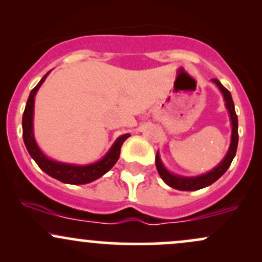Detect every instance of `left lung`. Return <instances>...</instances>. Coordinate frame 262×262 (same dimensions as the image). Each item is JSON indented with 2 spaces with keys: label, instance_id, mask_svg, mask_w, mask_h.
Here are the masks:
<instances>
[{
  "label": "left lung",
  "instance_id": "obj_1",
  "mask_svg": "<svg viewBox=\"0 0 262 262\" xmlns=\"http://www.w3.org/2000/svg\"><path fill=\"white\" fill-rule=\"evenodd\" d=\"M212 82L219 87L221 91V93L224 94V99H225V104L226 108H228L229 113H230V118H231V125H232V133H231V144H230L229 151L226 154L225 159L221 162L214 170L209 171V173L200 175V177H195V178H184V177H178V175H173L169 173L164 165L160 162L159 154L157 153V157H155V165H157L158 173H159L160 178L168 184L169 186L171 188L178 189V190H183V191H192V190H199V189L205 188V186L211 185L212 183L216 182L217 179L225 173L226 170L229 169L230 164H231L232 159H234L235 154H236V149H237V142H238V133H237V116L235 113V107H234V102H232L231 94L230 92L224 87L223 84L217 80L216 78L212 79Z\"/></svg>",
  "mask_w": 262,
  "mask_h": 262
}]
</instances>
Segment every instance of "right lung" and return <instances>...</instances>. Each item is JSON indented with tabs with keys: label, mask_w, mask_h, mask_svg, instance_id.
Instances as JSON below:
<instances>
[{
	"label": "right lung",
	"mask_w": 262,
	"mask_h": 262,
	"mask_svg": "<svg viewBox=\"0 0 262 262\" xmlns=\"http://www.w3.org/2000/svg\"><path fill=\"white\" fill-rule=\"evenodd\" d=\"M48 73L45 74V77L39 80L38 84L31 91L30 97H28L27 99V104H26L24 117H22V129H24V142L26 148H27L31 157L34 159V162L37 163V165H38L45 173H47L50 177L54 178V179L59 180V182L62 183L74 184V185L93 182V180L98 179V178L104 175L108 170H111V169L113 168L114 164L117 163L118 159H119L120 148H122L123 142L130 136H129V134H124V136L118 138L116 143H114L113 146L111 148V150L108 151L107 155H105L102 160H99V162L94 164H89V165H71V164L57 163L48 159V158L39 150V148L36 144L32 126L34 96H36L37 91L41 87L42 83L45 82Z\"/></svg>",
	"instance_id": "add662e5"
}]
</instances>
